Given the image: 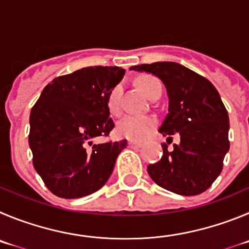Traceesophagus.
Returning <instances> with one entry per match:
<instances>
[{"label":"esophagus","mask_w":249,"mask_h":249,"mask_svg":"<svg viewBox=\"0 0 249 249\" xmlns=\"http://www.w3.org/2000/svg\"><path fill=\"white\" fill-rule=\"evenodd\" d=\"M129 147H131V149H139V147H141V144H139V142H135V141H129Z\"/></svg>","instance_id":"34e87169"}]
</instances>
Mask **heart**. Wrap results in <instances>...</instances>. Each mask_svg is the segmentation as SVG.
Masks as SVG:
<instances>
[{
	"instance_id": "1",
	"label": "heart",
	"mask_w": 249,
	"mask_h": 249,
	"mask_svg": "<svg viewBox=\"0 0 249 249\" xmlns=\"http://www.w3.org/2000/svg\"><path fill=\"white\" fill-rule=\"evenodd\" d=\"M140 89L147 98L152 99L156 94L162 91L161 83L155 77L146 75L138 80ZM122 84H116L108 95V109L111 114L120 113V98H122ZM156 119L149 115H126L124 116L116 126L119 136L133 141H142L149 136L151 130L155 127Z\"/></svg>"
}]
</instances>
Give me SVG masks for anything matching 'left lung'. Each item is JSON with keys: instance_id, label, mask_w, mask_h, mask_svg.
Masks as SVG:
<instances>
[{"instance_id": "left-lung-1", "label": "left lung", "mask_w": 249, "mask_h": 249, "mask_svg": "<svg viewBox=\"0 0 249 249\" xmlns=\"http://www.w3.org/2000/svg\"><path fill=\"white\" fill-rule=\"evenodd\" d=\"M158 77L166 88L169 113L160 131L180 142L172 150L162 144L160 161L147 166L150 178L162 189L182 196H195L213 183L230 150V119L218 91L210 80L175 62H156L131 67Z\"/></svg>"}]
</instances>
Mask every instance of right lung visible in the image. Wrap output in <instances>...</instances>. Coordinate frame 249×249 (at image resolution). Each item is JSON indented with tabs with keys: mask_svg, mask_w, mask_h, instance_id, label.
Instances as JSON below:
<instances>
[{
	"mask_svg": "<svg viewBox=\"0 0 249 249\" xmlns=\"http://www.w3.org/2000/svg\"><path fill=\"white\" fill-rule=\"evenodd\" d=\"M119 67H87L54 78L31 110L33 166L48 190L62 198H79L102 189L126 140L95 144L114 122L108 95L123 79Z\"/></svg>",
	"mask_w": 249,
	"mask_h": 249,
	"instance_id": "right-lung-1",
	"label": "right lung"
}]
</instances>
